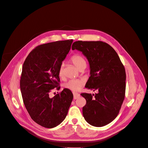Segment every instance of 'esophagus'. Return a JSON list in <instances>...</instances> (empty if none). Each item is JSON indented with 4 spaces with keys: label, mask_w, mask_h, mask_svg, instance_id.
<instances>
[{
    "label": "esophagus",
    "mask_w": 148,
    "mask_h": 148,
    "mask_svg": "<svg viewBox=\"0 0 148 148\" xmlns=\"http://www.w3.org/2000/svg\"><path fill=\"white\" fill-rule=\"evenodd\" d=\"M73 99H78V98H79V96H80L79 94H78V93H77V92H73Z\"/></svg>",
    "instance_id": "obj_1"
}]
</instances>
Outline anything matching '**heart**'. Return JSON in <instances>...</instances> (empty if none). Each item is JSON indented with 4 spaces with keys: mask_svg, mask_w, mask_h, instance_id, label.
Returning a JSON list of instances; mask_svg holds the SVG:
<instances>
[{
    "mask_svg": "<svg viewBox=\"0 0 148 148\" xmlns=\"http://www.w3.org/2000/svg\"><path fill=\"white\" fill-rule=\"evenodd\" d=\"M71 61H72L74 65L79 69L83 65L86 64V61L83 58L79 55H75L71 57ZM59 75L60 77H63L64 76V65L62 64L59 68ZM84 81L81 79H70L69 81L65 83L64 86L65 88L70 89L72 91H78L82 88L84 85Z\"/></svg>",
    "mask_w": 148,
    "mask_h": 148,
    "instance_id": "1",
    "label": "heart"
}]
</instances>
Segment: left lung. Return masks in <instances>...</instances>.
Here are the masks:
<instances>
[{
  "label": "left lung",
  "mask_w": 148,
  "mask_h": 148,
  "mask_svg": "<svg viewBox=\"0 0 148 148\" xmlns=\"http://www.w3.org/2000/svg\"><path fill=\"white\" fill-rule=\"evenodd\" d=\"M72 50L82 52L89 64L90 77L85 88L97 91L95 95L82 93L86 101L83 115L92 126L101 127L117 117L125 94L126 73L114 49L102 41H78Z\"/></svg>",
  "instance_id": "8db88e82"
}]
</instances>
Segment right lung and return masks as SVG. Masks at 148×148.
Instances as JSON below:
<instances>
[{
	"label": "right lung",
	"instance_id": "obj_1",
	"mask_svg": "<svg viewBox=\"0 0 148 148\" xmlns=\"http://www.w3.org/2000/svg\"><path fill=\"white\" fill-rule=\"evenodd\" d=\"M73 40L42 44L31 51L22 67L20 89L31 118L45 128L60 124L68 113L73 95L64 88L51 98L52 89H60L59 70L68 54Z\"/></svg>",
	"mask_w": 148,
	"mask_h": 148
}]
</instances>
